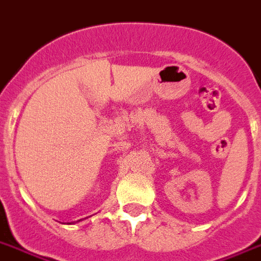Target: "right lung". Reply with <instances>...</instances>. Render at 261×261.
<instances>
[{"label": "right lung", "instance_id": "1", "mask_svg": "<svg viewBox=\"0 0 261 261\" xmlns=\"http://www.w3.org/2000/svg\"><path fill=\"white\" fill-rule=\"evenodd\" d=\"M82 220H84V219H82ZM82 220H79V221H82Z\"/></svg>", "mask_w": 261, "mask_h": 261}]
</instances>
